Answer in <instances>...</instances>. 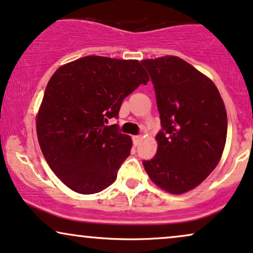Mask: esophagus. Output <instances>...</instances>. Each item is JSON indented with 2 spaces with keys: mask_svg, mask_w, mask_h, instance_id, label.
I'll return each mask as SVG.
<instances>
[{
  "mask_svg": "<svg viewBox=\"0 0 253 253\" xmlns=\"http://www.w3.org/2000/svg\"><path fill=\"white\" fill-rule=\"evenodd\" d=\"M141 139H142V137L140 136V135H134V136H133V143H134V145H135V146H137V145H139L140 140H141Z\"/></svg>",
  "mask_w": 253,
  "mask_h": 253,
  "instance_id": "esophagus-1",
  "label": "esophagus"
}]
</instances>
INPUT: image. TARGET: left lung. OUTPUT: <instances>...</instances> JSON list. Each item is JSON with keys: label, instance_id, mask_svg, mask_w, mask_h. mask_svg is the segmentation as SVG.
I'll return each mask as SVG.
<instances>
[{"label": "left lung", "instance_id": "8db88e82", "mask_svg": "<svg viewBox=\"0 0 253 253\" xmlns=\"http://www.w3.org/2000/svg\"><path fill=\"white\" fill-rule=\"evenodd\" d=\"M155 88L162 130L156 155L143 161L152 182L181 195L201 184L222 158L226 110L210 78L176 56L143 59Z\"/></svg>", "mask_w": 253, "mask_h": 253}]
</instances>
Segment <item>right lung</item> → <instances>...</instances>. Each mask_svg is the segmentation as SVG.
<instances>
[{"label":"right lung","mask_w":253,"mask_h":253,"mask_svg":"<svg viewBox=\"0 0 253 253\" xmlns=\"http://www.w3.org/2000/svg\"><path fill=\"white\" fill-rule=\"evenodd\" d=\"M149 77L139 60L86 56L56 70L37 112L40 147L51 170L66 187L89 195L116 181L132 139L105 126L123 100Z\"/></svg>","instance_id":"add662e5"}]
</instances>
